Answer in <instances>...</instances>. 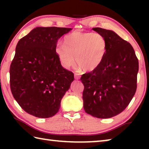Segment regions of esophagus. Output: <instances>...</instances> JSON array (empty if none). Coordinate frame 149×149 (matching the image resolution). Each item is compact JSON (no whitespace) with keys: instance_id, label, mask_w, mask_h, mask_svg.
I'll return each instance as SVG.
<instances>
[{"instance_id":"esophagus-1","label":"esophagus","mask_w":149,"mask_h":149,"mask_svg":"<svg viewBox=\"0 0 149 149\" xmlns=\"http://www.w3.org/2000/svg\"><path fill=\"white\" fill-rule=\"evenodd\" d=\"M74 77L75 79H79L80 78V75L79 74H77V73H75Z\"/></svg>"}]
</instances>
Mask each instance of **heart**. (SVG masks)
<instances>
[{
    "label": "heart",
    "instance_id": "1",
    "mask_svg": "<svg viewBox=\"0 0 149 149\" xmlns=\"http://www.w3.org/2000/svg\"><path fill=\"white\" fill-rule=\"evenodd\" d=\"M64 44L58 45L55 52L66 69L76 61L79 70L93 71L101 64L107 51V39L98 33L74 31L64 37Z\"/></svg>",
    "mask_w": 149,
    "mask_h": 149
}]
</instances>
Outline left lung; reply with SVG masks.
<instances>
[{"instance_id":"left-lung-1","label":"left lung","mask_w":149,"mask_h":149,"mask_svg":"<svg viewBox=\"0 0 149 149\" xmlns=\"http://www.w3.org/2000/svg\"><path fill=\"white\" fill-rule=\"evenodd\" d=\"M104 36L107 51L99 67L82 75L85 112L98 118L115 116L125 110L137 89L139 62L130 42L112 30L93 28Z\"/></svg>"}]
</instances>
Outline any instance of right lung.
Returning <instances> with one entry per match:
<instances>
[{
  "label": "right lung",
  "instance_id": "1",
  "mask_svg": "<svg viewBox=\"0 0 149 149\" xmlns=\"http://www.w3.org/2000/svg\"><path fill=\"white\" fill-rule=\"evenodd\" d=\"M72 28L37 27L17 42L10 68L11 91L27 113L39 118L53 116L74 79L62 66L55 49Z\"/></svg>",
  "mask_w": 149,
  "mask_h": 149
}]
</instances>
